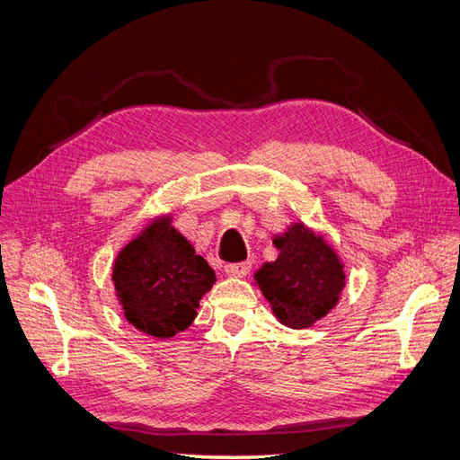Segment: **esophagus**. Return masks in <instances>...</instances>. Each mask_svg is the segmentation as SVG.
Listing matches in <instances>:
<instances>
[{
  "label": "esophagus",
  "mask_w": 460,
  "mask_h": 460,
  "mask_svg": "<svg viewBox=\"0 0 460 460\" xmlns=\"http://www.w3.org/2000/svg\"><path fill=\"white\" fill-rule=\"evenodd\" d=\"M252 270V262H232L226 264V274L232 278H245Z\"/></svg>",
  "instance_id": "obj_1"
}]
</instances>
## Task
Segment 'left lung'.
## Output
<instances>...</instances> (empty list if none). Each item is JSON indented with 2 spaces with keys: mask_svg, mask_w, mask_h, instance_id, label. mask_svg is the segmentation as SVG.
I'll return each instance as SVG.
<instances>
[{
  "mask_svg": "<svg viewBox=\"0 0 460 460\" xmlns=\"http://www.w3.org/2000/svg\"><path fill=\"white\" fill-rule=\"evenodd\" d=\"M272 243L280 253L261 264L253 286L269 301L278 323L294 330L309 328L338 305L345 288L343 262L324 235L301 220L274 234Z\"/></svg>",
  "mask_w": 460,
  "mask_h": 460,
  "instance_id": "1",
  "label": "left lung"
}]
</instances>
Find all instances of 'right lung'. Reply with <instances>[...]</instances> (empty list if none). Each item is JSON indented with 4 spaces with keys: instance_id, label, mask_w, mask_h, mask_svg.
<instances>
[{
    "instance_id": "1",
    "label": "right lung",
    "mask_w": 460,
    "mask_h": 460,
    "mask_svg": "<svg viewBox=\"0 0 460 460\" xmlns=\"http://www.w3.org/2000/svg\"><path fill=\"white\" fill-rule=\"evenodd\" d=\"M111 280L124 318L136 330L171 340L191 326L217 276L172 226V213H161L120 247Z\"/></svg>"
}]
</instances>
